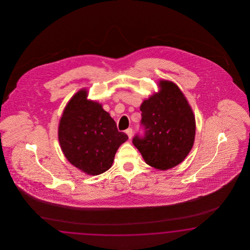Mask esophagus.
Listing matches in <instances>:
<instances>
[{"label": "esophagus", "instance_id": "esophagus-1", "mask_svg": "<svg viewBox=\"0 0 250 250\" xmlns=\"http://www.w3.org/2000/svg\"><path fill=\"white\" fill-rule=\"evenodd\" d=\"M125 133H126V135L128 136L129 139H131V138H132V136H133V129H126V130H125Z\"/></svg>", "mask_w": 250, "mask_h": 250}]
</instances>
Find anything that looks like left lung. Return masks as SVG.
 <instances>
[{"label": "left lung", "mask_w": 250, "mask_h": 250, "mask_svg": "<svg viewBox=\"0 0 250 250\" xmlns=\"http://www.w3.org/2000/svg\"><path fill=\"white\" fill-rule=\"evenodd\" d=\"M161 90L140 106L144 135L133 144L146 163L166 170L180 164L192 148L195 117L187 99L176 84L160 81Z\"/></svg>", "instance_id": "1"}]
</instances>
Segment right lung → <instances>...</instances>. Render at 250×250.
Returning <instances> with one entry per match:
<instances>
[{"mask_svg": "<svg viewBox=\"0 0 250 250\" xmlns=\"http://www.w3.org/2000/svg\"><path fill=\"white\" fill-rule=\"evenodd\" d=\"M127 139L102 104L87 100L85 89L78 91L65 107L59 126L61 149L68 161L85 173L105 172L118 147Z\"/></svg>", "mask_w": 250, "mask_h": 250, "instance_id": "1", "label": "right lung"}]
</instances>
